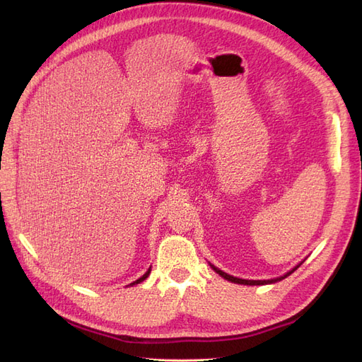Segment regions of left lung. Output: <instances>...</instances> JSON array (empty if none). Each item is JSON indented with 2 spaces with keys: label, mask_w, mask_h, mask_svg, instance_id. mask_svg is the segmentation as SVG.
<instances>
[{
  "label": "left lung",
  "mask_w": 362,
  "mask_h": 362,
  "mask_svg": "<svg viewBox=\"0 0 362 362\" xmlns=\"http://www.w3.org/2000/svg\"><path fill=\"white\" fill-rule=\"evenodd\" d=\"M211 266V269L216 272V273H218V275H221L222 278H225V279H228V281H231V282H234V284H243V286H266V284H273V282H278V281H282L284 278H287L288 275H291V273L298 269L299 266H296L293 270H290V272H287L286 275L284 276H279V278H275V279H264V281H254V279H240V278H235V276H231V275H228V273H225V272H222V270H218L217 267H214L213 264H210Z\"/></svg>",
  "instance_id": "left-lung-1"
}]
</instances>
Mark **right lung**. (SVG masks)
<instances>
[{"label":"right lung","mask_w":362,"mask_h":362,"mask_svg":"<svg viewBox=\"0 0 362 362\" xmlns=\"http://www.w3.org/2000/svg\"><path fill=\"white\" fill-rule=\"evenodd\" d=\"M149 273H151V269H148V272L145 273V275H144V276H141V278H139V279H137V281H134V282H131V284H129V286H131V287H133V286H136V284H140V282H144V281H145V279H146V278L149 276Z\"/></svg>","instance_id":"right-lung-1"}]
</instances>
